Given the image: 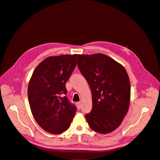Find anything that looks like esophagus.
<instances>
[{
  "label": "esophagus",
  "mask_w": 160,
  "mask_h": 160,
  "mask_svg": "<svg viewBox=\"0 0 160 160\" xmlns=\"http://www.w3.org/2000/svg\"><path fill=\"white\" fill-rule=\"evenodd\" d=\"M77 106V108H78L79 109H80L81 108V102H77L76 103Z\"/></svg>",
  "instance_id": "obj_1"
}]
</instances>
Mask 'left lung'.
Segmentation results:
<instances>
[{"label": "left lung", "mask_w": 160, "mask_h": 160, "mask_svg": "<svg viewBox=\"0 0 160 160\" xmlns=\"http://www.w3.org/2000/svg\"><path fill=\"white\" fill-rule=\"evenodd\" d=\"M77 65L92 93V109L85 114L87 122L96 132L111 133L122 123L129 109L131 86L127 72L122 65L100 53L78 55Z\"/></svg>", "instance_id": "obj_1"}]
</instances>
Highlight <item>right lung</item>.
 <instances>
[{"instance_id":"add662e5","label":"right lung","mask_w":160,"mask_h":160,"mask_svg":"<svg viewBox=\"0 0 160 160\" xmlns=\"http://www.w3.org/2000/svg\"><path fill=\"white\" fill-rule=\"evenodd\" d=\"M77 55L50 57L33 71L28 99L34 118L46 132L59 134L68 129L77 111L65 88L77 65Z\"/></svg>"}]
</instances>
